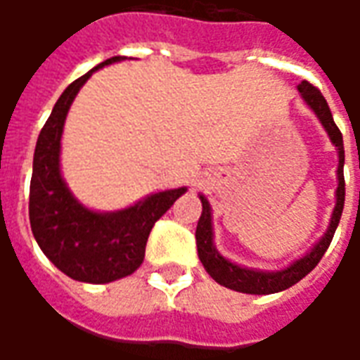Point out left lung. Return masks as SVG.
<instances>
[{"label":"left lung","mask_w":360,"mask_h":360,"mask_svg":"<svg viewBox=\"0 0 360 360\" xmlns=\"http://www.w3.org/2000/svg\"><path fill=\"white\" fill-rule=\"evenodd\" d=\"M297 90L301 92V98L310 110L316 113L320 123L326 129V133L330 136L332 144L338 148V188H335V206H333L332 218H330V226L322 235V239L312 247V249L295 260L293 264H289L283 270L278 271H262L255 270V268H243V266L229 262L224 258L214 245V227H212V208L210 202L206 200V196L200 195V202H202V214L196 226V249H198V258L202 262L204 270L208 271L212 279H216L219 285L233 289L239 293L249 295H271L279 293L283 289H289L295 285L297 281H301L309 271L316 268L320 258L324 257V252L330 247L333 239V233L338 229V224L341 219V212H343V204H345V179H343V164H345V150H343V136L338 125L333 123L332 111L330 105L326 102V98L320 94L316 86H312L309 81H302Z\"/></svg>","instance_id":"obj_1"}]
</instances>
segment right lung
I'll use <instances>...</instances> for the list:
<instances>
[{
	"label": "right lung",
	"mask_w": 360,
	"mask_h": 360,
	"mask_svg": "<svg viewBox=\"0 0 360 360\" xmlns=\"http://www.w3.org/2000/svg\"><path fill=\"white\" fill-rule=\"evenodd\" d=\"M121 59L125 58L105 59L67 86L40 131L32 162L28 202L32 235L53 266L84 283H110L131 276L144 260L154 224L187 193V187L169 188L123 210L96 212L79 202L67 187L59 154L69 108L90 75Z\"/></svg>",
	"instance_id": "add662e5"
}]
</instances>
